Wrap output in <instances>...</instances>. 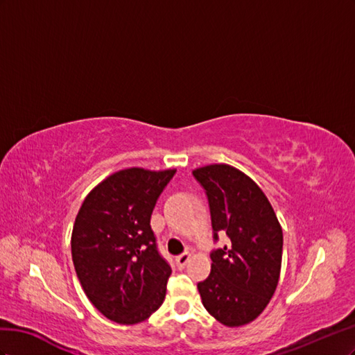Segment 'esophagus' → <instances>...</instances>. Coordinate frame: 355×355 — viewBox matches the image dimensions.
<instances>
[{
    "label": "esophagus",
    "instance_id": "34e87169",
    "mask_svg": "<svg viewBox=\"0 0 355 355\" xmlns=\"http://www.w3.org/2000/svg\"><path fill=\"white\" fill-rule=\"evenodd\" d=\"M189 259H190V254H189V252H183V254L177 256V257H175V263H177V266H178L180 269H183V268L187 265Z\"/></svg>",
    "mask_w": 355,
    "mask_h": 355
}]
</instances>
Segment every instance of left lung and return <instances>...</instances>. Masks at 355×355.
<instances>
[{"instance_id": "obj_1", "label": "left lung", "mask_w": 355, "mask_h": 355, "mask_svg": "<svg viewBox=\"0 0 355 355\" xmlns=\"http://www.w3.org/2000/svg\"><path fill=\"white\" fill-rule=\"evenodd\" d=\"M208 199L212 238L229 242L211 251V272L198 282L205 309L227 327L257 318L278 286L282 229L261 189L229 165L193 171Z\"/></svg>"}]
</instances>
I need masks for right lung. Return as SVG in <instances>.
Returning a JSON list of instances; mask_svg holds the SVG:
<instances>
[{
    "instance_id": "right-lung-1",
    "label": "right lung",
    "mask_w": 355,
    "mask_h": 355,
    "mask_svg": "<svg viewBox=\"0 0 355 355\" xmlns=\"http://www.w3.org/2000/svg\"><path fill=\"white\" fill-rule=\"evenodd\" d=\"M175 172L119 171L90 191L76 217L71 254L77 278L111 321L141 322L164 303L172 270L150 218Z\"/></svg>"
}]
</instances>
